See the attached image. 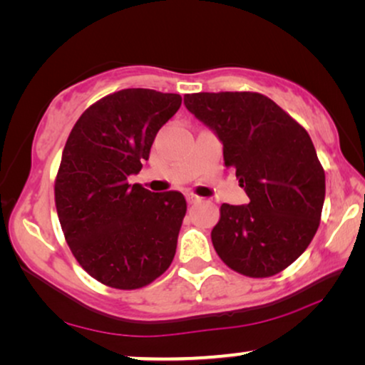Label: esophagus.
<instances>
[{
    "label": "esophagus",
    "instance_id": "1",
    "mask_svg": "<svg viewBox=\"0 0 365 365\" xmlns=\"http://www.w3.org/2000/svg\"><path fill=\"white\" fill-rule=\"evenodd\" d=\"M186 199H187L189 204H197V202H201V197L196 196V194H192V192H186Z\"/></svg>",
    "mask_w": 365,
    "mask_h": 365
}]
</instances>
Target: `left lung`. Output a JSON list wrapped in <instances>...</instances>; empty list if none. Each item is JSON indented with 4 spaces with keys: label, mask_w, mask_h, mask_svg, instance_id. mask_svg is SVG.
Instances as JSON below:
<instances>
[{
    "label": "left lung",
    "mask_w": 365,
    "mask_h": 365,
    "mask_svg": "<svg viewBox=\"0 0 365 365\" xmlns=\"http://www.w3.org/2000/svg\"><path fill=\"white\" fill-rule=\"evenodd\" d=\"M184 104L222 143L249 204H222L217 256L242 276L271 277L296 261L321 222L326 174L306 129L259 93L186 94Z\"/></svg>",
    "instance_id": "obj_1"
}]
</instances>
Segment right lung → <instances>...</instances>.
<instances>
[{
    "label": "right lung",
    "instance_id": "right-lung-1",
    "mask_svg": "<svg viewBox=\"0 0 365 365\" xmlns=\"http://www.w3.org/2000/svg\"><path fill=\"white\" fill-rule=\"evenodd\" d=\"M173 93L131 88L81 114L64 146L54 201L66 242L84 271L131 291L171 266L186 199L129 184L148 161L159 129L181 106Z\"/></svg>",
    "mask_w": 365,
    "mask_h": 365
}]
</instances>
